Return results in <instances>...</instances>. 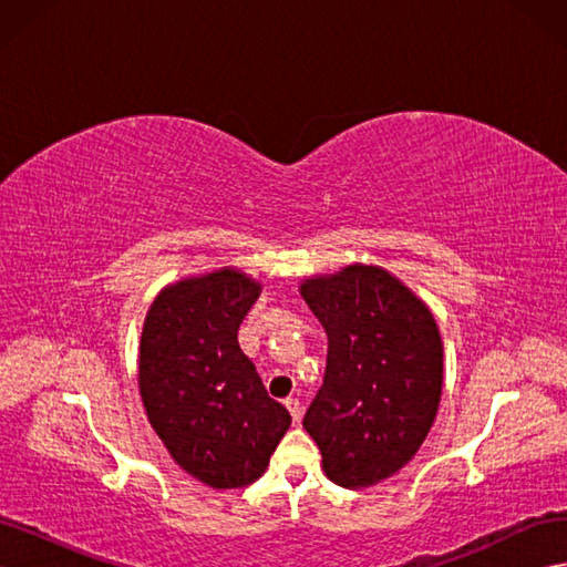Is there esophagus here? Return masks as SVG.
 <instances>
[{
	"label": "esophagus",
	"mask_w": 567,
	"mask_h": 567,
	"mask_svg": "<svg viewBox=\"0 0 567 567\" xmlns=\"http://www.w3.org/2000/svg\"><path fill=\"white\" fill-rule=\"evenodd\" d=\"M284 404H286V409L290 411V416H293V421L298 423V421H300V416H302V404H300V400H296V398H288Z\"/></svg>",
	"instance_id": "1"
}]
</instances>
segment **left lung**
<instances>
[{
    "instance_id": "left-lung-1",
    "label": "left lung",
    "mask_w": 567,
    "mask_h": 567,
    "mask_svg": "<svg viewBox=\"0 0 567 567\" xmlns=\"http://www.w3.org/2000/svg\"><path fill=\"white\" fill-rule=\"evenodd\" d=\"M329 336L323 385L302 419L336 485L371 487L414 458L442 394L435 317L390 271L350 265L305 279Z\"/></svg>"
}]
</instances>
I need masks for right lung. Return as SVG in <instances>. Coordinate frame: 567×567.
I'll list each match as a JSON object with an SVG mask.
<instances>
[{"instance_id": "1", "label": "right lung", "mask_w": 567, "mask_h": 567, "mask_svg": "<svg viewBox=\"0 0 567 567\" xmlns=\"http://www.w3.org/2000/svg\"><path fill=\"white\" fill-rule=\"evenodd\" d=\"M260 284L234 267L165 286L140 346V390L153 431L179 466L215 489L255 483L286 435L274 402L238 346Z\"/></svg>"}]
</instances>
